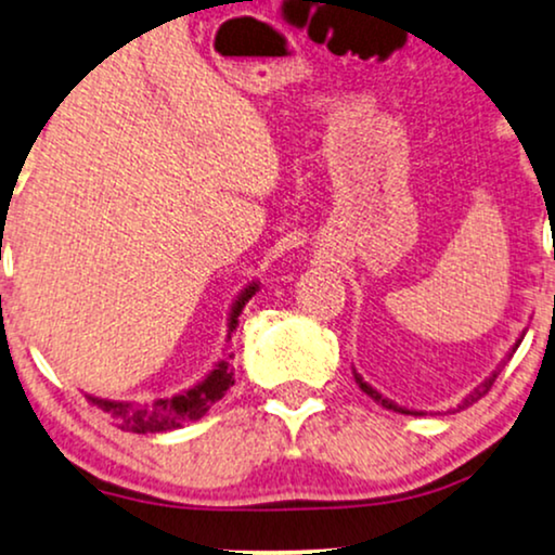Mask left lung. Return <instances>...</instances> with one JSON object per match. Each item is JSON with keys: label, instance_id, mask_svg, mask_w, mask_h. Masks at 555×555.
I'll return each mask as SVG.
<instances>
[{"label": "left lung", "instance_id": "left-lung-1", "mask_svg": "<svg viewBox=\"0 0 555 555\" xmlns=\"http://www.w3.org/2000/svg\"><path fill=\"white\" fill-rule=\"evenodd\" d=\"M519 343H522V340H519ZM519 343H517V345H514V350H517V348H519ZM353 376H356L358 387H361V389H363V392H366V395L371 397V400H374V402H379V405H382V408H387V410H395V413H408V410L397 408V405H395V402L384 400V397H382L379 392H376V389H374V387H369V384L361 379V374H356V371H353ZM496 376H499V374L488 376V379H486L483 384H480V387H478V389H473V395H470V397H467V400H465V402H462V408L473 405V402H478V400H480V397H486L488 392H491V387H493V382H496Z\"/></svg>", "mask_w": 555, "mask_h": 555}]
</instances>
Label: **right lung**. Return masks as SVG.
Listing matches in <instances>:
<instances>
[{
  "label": "right lung",
  "instance_id": "obj_1",
  "mask_svg": "<svg viewBox=\"0 0 555 555\" xmlns=\"http://www.w3.org/2000/svg\"><path fill=\"white\" fill-rule=\"evenodd\" d=\"M257 293V283L249 285L236 304H233L231 322H228V330H236L238 314L244 309L246 301ZM233 358V356H228ZM233 387V369L228 361H220L218 366L212 369V374L207 376L205 382L197 384L194 389H189L184 395L166 397V400L155 402H114V400H101V397H85V400L93 405L103 418L121 428V431L132 434H158L168 431V428H179L189 421H197L210 410L215 402L223 397L228 389Z\"/></svg>",
  "mask_w": 555,
  "mask_h": 555
}]
</instances>
